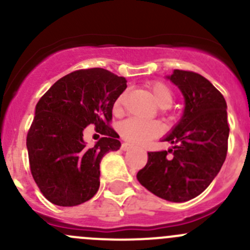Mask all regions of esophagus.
I'll return each instance as SVG.
<instances>
[{"mask_svg": "<svg viewBox=\"0 0 250 250\" xmlns=\"http://www.w3.org/2000/svg\"><path fill=\"white\" fill-rule=\"evenodd\" d=\"M132 147H133V145H130V144H128V143H123L122 144V150L123 151H128V150H130Z\"/></svg>", "mask_w": 250, "mask_h": 250, "instance_id": "obj_1", "label": "esophagus"}]
</instances>
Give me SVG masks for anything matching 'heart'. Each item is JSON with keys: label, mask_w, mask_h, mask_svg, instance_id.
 I'll use <instances>...</instances> for the list:
<instances>
[{"label": "heart", "mask_w": 250, "mask_h": 250, "mask_svg": "<svg viewBox=\"0 0 250 250\" xmlns=\"http://www.w3.org/2000/svg\"><path fill=\"white\" fill-rule=\"evenodd\" d=\"M148 88L155 97L158 106L162 109H168L172 106L174 95L172 89L167 84H165L163 82H153L148 85ZM125 97H127V93H121L113 102L112 109L116 115H120L123 111ZM118 132L125 140L135 144V145H143V144L157 138L162 129H161V125L155 121L129 117L118 125Z\"/></svg>", "instance_id": "heart-1"}]
</instances>
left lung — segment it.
<instances>
[{
	"label": "left lung",
	"mask_w": 250,
	"mask_h": 250,
	"mask_svg": "<svg viewBox=\"0 0 250 250\" xmlns=\"http://www.w3.org/2000/svg\"><path fill=\"white\" fill-rule=\"evenodd\" d=\"M168 78L183 93L184 115L163 139L173 144L172 148L147 152V163L137 179L163 200L186 202L208 188L225 162L230 132L228 105L200 74L174 70Z\"/></svg>",
	"instance_id": "1"
}]
</instances>
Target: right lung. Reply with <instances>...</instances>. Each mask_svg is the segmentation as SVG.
Listing matches in <instances>:
<instances>
[{
	"mask_svg": "<svg viewBox=\"0 0 250 250\" xmlns=\"http://www.w3.org/2000/svg\"><path fill=\"white\" fill-rule=\"evenodd\" d=\"M125 88V77L94 67L62 77L39 100L26 146L32 178L49 202L74 207L97 193L100 161L121 146L110 122L113 102ZM89 124L104 135L93 148L83 140Z\"/></svg>",
	"mask_w": 250,
	"mask_h": 250,
	"instance_id": "add662e5",
	"label": "right lung"
}]
</instances>
